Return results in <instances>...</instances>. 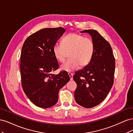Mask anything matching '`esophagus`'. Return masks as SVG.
Segmentation results:
<instances>
[{
  "label": "esophagus",
  "mask_w": 133,
  "mask_h": 133,
  "mask_svg": "<svg viewBox=\"0 0 133 133\" xmlns=\"http://www.w3.org/2000/svg\"><path fill=\"white\" fill-rule=\"evenodd\" d=\"M68 75H69V76L70 80H73V74L70 73H68Z\"/></svg>",
  "instance_id": "34e87169"
}]
</instances>
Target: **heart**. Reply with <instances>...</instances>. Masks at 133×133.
Returning <instances> with one entry per match:
<instances>
[{
    "label": "heart",
    "instance_id": "b5f03b06",
    "mask_svg": "<svg viewBox=\"0 0 133 133\" xmlns=\"http://www.w3.org/2000/svg\"><path fill=\"white\" fill-rule=\"evenodd\" d=\"M94 53V43L90 38L77 33L67 34L62 40V45L55 44L53 53L58 62L63 63L69 54V60L63 63L61 69L72 71L84 68L90 62Z\"/></svg>",
    "mask_w": 133,
    "mask_h": 133
}]
</instances>
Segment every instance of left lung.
Returning a JSON list of instances; mask_svg holds the SVG:
<instances>
[{
    "label": "left lung",
    "instance_id": "left-lung-1",
    "mask_svg": "<svg viewBox=\"0 0 133 133\" xmlns=\"http://www.w3.org/2000/svg\"><path fill=\"white\" fill-rule=\"evenodd\" d=\"M94 43V53L90 62L76 72L73 79L77 87L74 92L76 102L87 108L98 105L105 99L114 83L115 62L111 47L99 32L84 30Z\"/></svg>",
    "mask_w": 133,
    "mask_h": 133
}]
</instances>
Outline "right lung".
<instances>
[{"label":"right lung","instance_id":"1","mask_svg":"<svg viewBox=\"0 0 133 133\" xmlns=\"http://www.w3.org/2000/svg\"><path fill=\"white\" fill-rule=\"evenodd\" d=\"M65 31L62 27L44 28L29 36L23 44L20 64L22 85L27 97L38 107L54 105L59 90L70 80L66 71L51 73L59 68L53 47Z\"/></svg>","mask_w":133,"mask_h":133}]
</instances>
